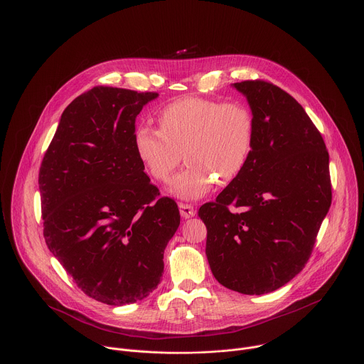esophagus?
I'll use <instances>...</instances> for the list:
<instances>
[{
  "instance_id": "1",
  "label": "esophagus",
  "mask_w": 364,
  "mask_h": 364,
  "mask_svg": "<svg viewBox=\"0 0 364 364\" xmlns=\"http://www.w3.org/2000/svg\"><path fill=\"white\" fill-rule=\"evenodd\" d=\"M179 210H181V215L185 219L193 218L196 215V209L192 205H188V203H179Z\"/></svg>"
}]
</instances>
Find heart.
<instances>
[{
	"label": "heart",
	"mask_w": 364,
	"mask_h": 364,
	"mask_svg": "<svg viewBox=\"0 0 364 364\" xmlns=\"http://www.w3.org/2000/svg\"><path fill=\"white\" fill-rule=\"evenodd\" d=\"M158 124L159 131L146 125L135 129V154L146 172L164 182L183 152L188 165L171 181L169 192L185 200L205 196L218 179L232 182L253 146V115L242 102L179 98L159 111Z\"/></svg>",
	"instance_id": "heart-1"
}]
</instances>
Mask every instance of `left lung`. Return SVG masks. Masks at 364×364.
Returning <instances> with one entry per match:
<instances>
[{"mask_svg":"<svg viewBox=\"0 0 364 364\" xmlns=\"http://www.w3.org/2000/svg\"><path fill=\"white\" fill-rule=\"evenodd\" d=\"M232 87L252 109L253 146L243 171L198 215L215 279L243 294H264L290 282L311 255L331 203L328 152L287 92L260 80Z\"/></svg>","mask_w":364,"mask_h":364,"instance_id":"1","label":"left lung"}]
</instances>
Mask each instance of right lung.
<instances>
[{"label":"right lung","mask_w":364,"mask_h":364,"mask_svg":"<svg viewBox=\"0 0 364 364\" xmlns=\"http://www.w3.org/2000/svg\"><path fill=\"white\" fill-rule=\"evenodd\" d=\"M156 92L95 87L63 112L40 168L44 237L77 286L111 306L161 282L181 215L134 149L135 119Z\"/></svg>","instance_id":"add662e5"}]
</instances>
